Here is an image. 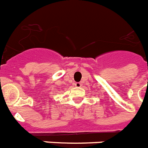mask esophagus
Here are the masks:
<instances>
[{
  "instance_id": "esophagus-1",
  "label": "esophagus",
  "mask_w": 148,
  "mask_h": 148,
  "mask_svg": "<svg viewBox=\"0 0 148 148\" xmlns=\"http://www.w3.org/2000/svg\"><path fill=\"white\" fill-rule=\"evenodd\" d=\"M81 86H82V84H81L80 82H76V83H75L76 87L79 88V87H81Z\"/></svg>"
}]
</instances>
